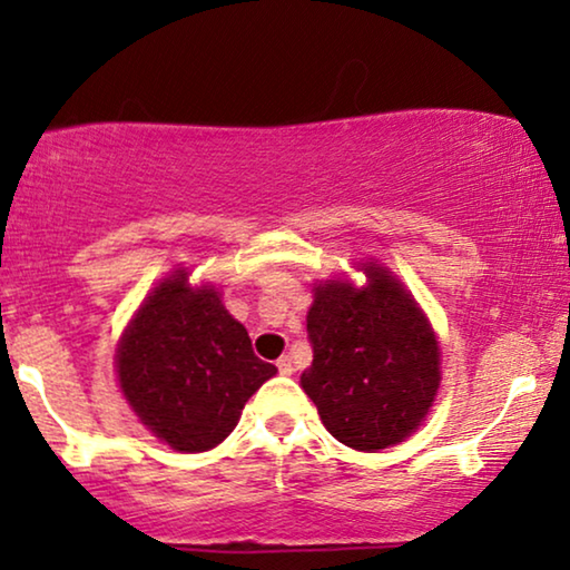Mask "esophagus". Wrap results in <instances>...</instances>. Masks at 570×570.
Returning a JSON list of instances; mask_svg holds the SVG:
<instances>
[{
  "instance_id": "34e87169",
  "label": "esophagus",
  "mask_w": 570,
  "mask_h": 570,
  "mask_svg": "<svg viewBox=\"0 0 570 570\" xmlns=\"http://www.w3.org/2000/svg\"><path fill=\"white\" fill-rule=\"evenodd\" d=\"M277 371L283 373V376H291V373H293V361H291V357H287V355L279 357V361H277Z\"/></svg>"
}]
</instances>
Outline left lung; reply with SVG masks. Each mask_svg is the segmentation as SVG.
Returning a JSON list of instances; mask_svg holds the SVG:
<instances>
[{
  "label": "left lung",
  "instance_id": "1",
  "mask_svg": "<svg viewBox=\"0 0 570 570\" xmlns=\"http://www.w3.org/2000/svg\"><path fill=\"white\" fill-rule=\"evenodd\" d=\"M363 272L365 287L347 279L314 287L306 316L314 363L301 386L334 439L379 451L423 423L441 384V353L400 279L373 262Z\"/></svg>",
  "mask_w": 570,
  "mask_h": 570
}]
</instances>
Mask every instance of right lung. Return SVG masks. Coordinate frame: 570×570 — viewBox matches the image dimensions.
I'll use <instances>...</instances> for the list:
<instances>
[{"label":"right lung","mask_w":570,"mask_h":570,"mask_svg":"<svg viewBox=\"0 0 570 570\" xmlns=\"http://www.w3.org/2000/svg\"><path fill=\"white\" fill-rule=\"evenodd\" d=\"M176 269L142 301L116 350L121 392L147 431L184 454L215 449L277 368L254 355L246 326L213 285Z\"/></svg>","instance_id":"obj_1"}]
</instances>
